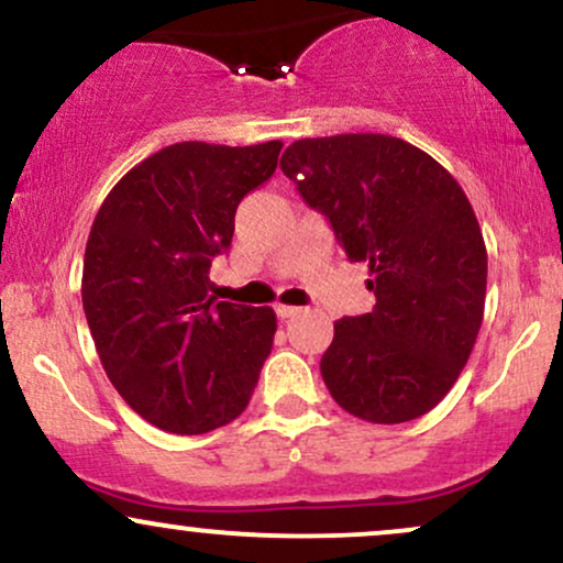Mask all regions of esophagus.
<instances>
[{
  "label": "esophagus",
  "mask_w": 563,
  "mask_h": 563,
  "mask_svg": "<svg viewBox=\"0 0 563 563\" xmlns=\"http://www.w3.org/2000/svg\"><path fill=\"white\" fill-rule=\"evenodd\" d=\"M275 312H277V318H280V320H288V318H294V314H299L301 309L290 307V303H275Z\"/></svg>",
  "instance_id": "esophagus-1"
}]
</instances>
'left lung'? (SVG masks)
I'll return each mask as SVG.
<instances>
[{"mask_svg": "<svg viewBox=\"0 0 563 563\" xmlns=\"http://www.w3.org/2000/svg\"><path fill=\"white\" fill-rule=\"evenodd\" d=\"M280 169L371 269L373 312L333 322L320 360L331 397L371 423L421 418L452 389L479 335L487 249L466 192L389 134L296 140Z\"/></svg>", "mask_w": 563, "mask_h": 563, "instance_id": "8db88e82", "label": "left lung"}]
</instances>
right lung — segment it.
I'll use <instances>...</instances> for the list:
<instances>
[{
	"label": "right lung",
	"mask_w": 563,
	"mask_h": 563,
	"mask_svg": "<svg viewBox=\"0 0 563 563\" xmlns=\"http://www.w3.org/2000/svg\"><path fill=\"white\" fill-rule=\"evenodd\" d=\"M280 147H164L115 183L89 230L81 301L100 363L124 402L169 434L235 421L273 349V307L217 301L209 267Z\"/></svg>",
	"instance_id": "obj_1"
}]
</instances>
